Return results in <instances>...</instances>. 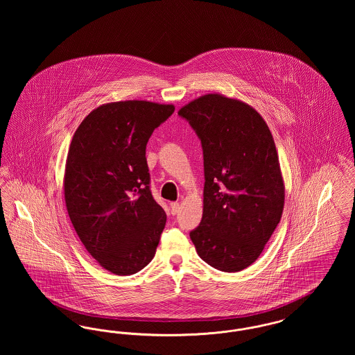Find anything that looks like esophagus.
I'll return each instance as SVG.
<instances>
[{
	"mask_svg": "<svg viewBox=\"0 0 355 355\" xmlns=\"http://www.w3.org/2000/svg\"><path fill=\"white\" fill-rule=\"evenodd\" d=\"M170 209H171V214H178V213H180V203H170Z\"/></svg>",
	"mask_w": 355,
	"mask_h": 355,
	"instance_id": "obj_1",
	"label": "esophagus"
}]
</instances>
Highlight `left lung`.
Returning <instances> with one entry per match:
<instances>
[{
	"instance_id": "8db88e82",
	"label": "left lung",
	"mask_w": 355,
	"mask_h": 355,
	"mask_svg": "<svg viewBox=\"0 0 355 355\" xmlns=\"http://www.w3.org/2000/svg\"><path fill=\"white\" fill-rule=\"evenodd\" d=\"M201 139L203 214L190 238L217 270L250 266L265 249L285 205V184L270 129L246 102L210 93L178 110Z\"/></svg>"
}]
</instances>
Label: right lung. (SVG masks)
<instances>
[{"mask_svg": "<svg viewBox=\"0 0 355 355\" xmlns=\"http://www.w3.org/2000/svg\"><path fill=\"white\" fill-rule=\"evenodd\" d=\"M174 105L109 102L92 110L69 148L64 196L73 227L89 254L117 275L142 270L166 223L149 184L146 144Z\"/></svg>", "mask_w": 355, "mask_h": 355, "instance_id": "add662e5", "label": "right lung"}]
</instances>
